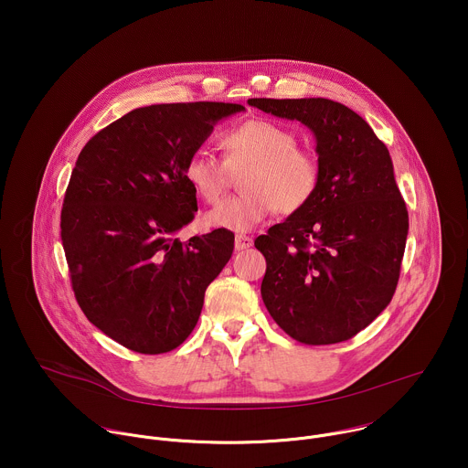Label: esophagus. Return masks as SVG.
I'll return each instance as SVG.
<instances>
[{
    "label": "esophagus",
    "instance_id": "obj_1",
    "mask_svg": "<svg viewBox=\"0 0 468 468\" xmlns=\"http://www.w3.org/2000/svg\"><path fill=\"white\" fill-rule=\"evenodd\" d=\"M251 244H253V240H251V237H248V235L239 233V235L235 237V250H237V251H244V250L251 248Z\"/></svg>",
    "mask_w": 468,
    "mask_h": 468
}]
</instances>
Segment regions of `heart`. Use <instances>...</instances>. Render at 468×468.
<instances>
[{
  "label": "heart",
  "instance_id": "heart-1",
  "mask_svg": "<svg viewBox=\"0 0 468 468\" xmlns=\"http://www.w3.org/2000/svg\"><path fill=\"white\" fill-rule=\"evenodd\" d=\"M224 163L206 150H196L183 174L192 190L207 204H218L229 186V172H242V194L226 199L206 215L217 229L250 231L274 211H302L320 183V163L311 150L298 146L296 133L271 120H248L222 135Z\"/></svg>",
  "mask_w": 468,
  "mask_h": 468
}]
</instances>
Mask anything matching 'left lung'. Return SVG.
<instances>
[{
  "label": "left lung",
  "instance_id": "obj_1",
  "mask_svg": "<svg viewBox=\"0 0 468 468\" xmlns=\"http://www.w3.org/2000/svg\"><path fill=\"white\" fill-rule=\"evenodd\" d=\"M248 103L309 127L320 163L311 202L255 239L266 259L262 302L300 343L348 341L392 300L406 250L410 217L388 150L339 101L251 98Z\"/></svg>",
  "mask_w": 468,
  "mask_h": 468
}]
</instances>
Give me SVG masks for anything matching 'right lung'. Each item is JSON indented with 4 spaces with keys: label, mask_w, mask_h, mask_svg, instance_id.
<instances>
[{
    "label": "right lung",
    "mask_w": 468,
    "mask_h": 468,
    "mask_svg": "<svg viewBox=\"0 0 468 468\" xmlns=\"http://www.w3.org/2000/svg\"><path fill=\"white\" fill-rule=\"evenodd\" d=\"M239 103H161L123 114L85 144L64 194L60 239L85 316L118 345L165 354L192 333L235 237L176 233L197 211L183 168Z\"/></svg>",
    "instance_id": "1"
}]
</instances>
